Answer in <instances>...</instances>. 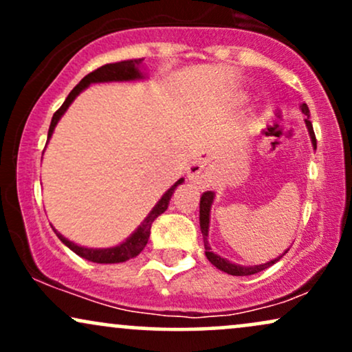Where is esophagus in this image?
Instances as JSON below:
<instances>
[{
    "mask_svg": "<svg viewBox=\"0 0 352 352\" xmlns=\"http://www.w3.org/2000/svg\"><path fill=\"white\" fill-rule=\"evenodd\" d=\"M204 162H200V160H197V162H193L192 165H190L188 168V175L192 177V179H197V177H200L201 170H204Z\"/></svg>",
    "mask_w": 352,
    "mask_h": 352,
    "instance_id": "34e87169",
    "label": "esophagus"
}]
</instances>
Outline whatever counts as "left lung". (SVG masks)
<instances>
[{
  "label": "left lung",
  "instance_id": "obj_1",
  "mask_svg": "<svg viewBox=\"0 0 352 352\" xmlns=\"http://www.w3.org/2000/svg\"><path fill=\"white\" fill-rule=\"evenodd\" d=\"M301 111L302 114L308 116L306 117V125H308V131H309V135H311V140H313V145L314 148H316V135H314V131H313V124H311L309 120V109L306 104H302L301 106ZM212 201H213V192H204L200 197V228H201V233H204V243H205V254H207L208 261L212 265H215L218 270H221V272L228 273V274H233V276H250V274H254V273H260L263 272V270L270 268L273 263H276L278 260L283 256L285 253H288V250H286L285 253L281 254V256L274 258V260L268 261V263L265 265H256V266H240V265H233L230 263L228 260H225V258L218 256V254L210 252V246H208V223H210V207H212Z\"/></svg>",
  "mask_w": 352,
  "mask_h": 352
}]
</instances>
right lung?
<instances>
[{
    "label": "right lung",
    "mask_w": 352,
    "mask_h": 352,
    "mask_svg": "<svg viewBox=\"0 0 352 352\" xmlns=\"http://www.w3.org/2000/svg\"><path fill=\"white\" fill-rule=\"evenodd\" d=\"M140 63H142V59H127V60H120V63L104 64V66L98 67L96 71L89 72L86 78L80 80L78 86H76L69 92V96H67L66 100H64L63 106H60L58 111L54 112V116H52V120H51V125H50V132H47V139L52 135V131H54L56 124H58L60 116L66 112V109L69 107V104L76 99V96H78L82 89H86L89 84H92V82H109V80H132V79L142 78V74H140L139 69H137V66H139ZM182 182H184V179L177 180L175 184H173L172 187L164 193V197L159 200V204L153 207L151 215L145 218L144 223L137 228V232L134 233V235H132L131 238H127L122 245L114 246V248H104V250L84 248V246L74 245L72 241L67 240V238L59 235V233H56V235L59 236V240L63 241L64 245L69 246V248L76 254L86 258V260H89V261H94V263H122V261L131 260V258L137 256V254H139L145 248V245H147V241H148V236H151V228H152L153 220H155L159 215H162L165 210L168 208V204H170L173 190H175L177 185H180Z\"/></svg>",
    "instance_id": "right-lung-1"
}]
</instances>
